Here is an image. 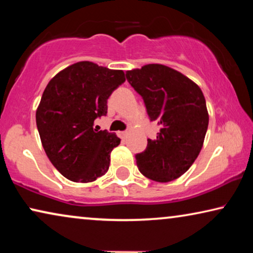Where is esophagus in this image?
<instances>
[{"mask_svg": "<svg viewBox=\"0 0 253 253\" xmlns=\"http://www.w3.org/2000/svg\"><path fill=\"white\" fill-rule=\"evenodd\" d=\"M119 134H120L121 138H126V134H127V131H120Z\"/></svg>", "mask_w": 253, "mask_h": 253, "instance_id": "34e87169", "label": "esophagus"}]
</instances>
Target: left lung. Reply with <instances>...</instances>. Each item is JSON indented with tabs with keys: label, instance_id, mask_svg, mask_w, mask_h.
Masks as SVG:
<instances>
[{
	"label": "left lung",
	"instance_id": "left-lung-1",
	"mask_svg": "<svg viewBox=\"0 0 253 253\" xmlns=\"http://www.w3.org/2000/svg\"><path fill=\"white\" fill-rule=\"evenodd\" d=\"M126 81L144 100L150 121L161 126L146 150L136 154L139 171L155 182L178 178L203 147L209 113L199 86L174 69L147 64L126 71Z\"/></svg>",
	"mask_w": 253,
	"mask_h": 253
}]
</instances>
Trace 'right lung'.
<instances>
[{
  "label": "right lung",
  "mask_w": 253,
  "mask_h": 253,
  "mask_svg": "<svg viewBox=\"0 0 253 253\" xmlns=\"http://www.w3.org/2000/svg\"><path fill=\"white\" fill-rule=\"evenodd\" d=\"M124 82L122 70L84 61L58 72L44 88L38 131L50 162L70 181L93 182L108 171L110 152L121 139L93 123L107 115V100Z\"/></svg>",
  "instance_id": "add662e5"
}]
</instances>
